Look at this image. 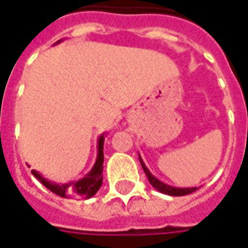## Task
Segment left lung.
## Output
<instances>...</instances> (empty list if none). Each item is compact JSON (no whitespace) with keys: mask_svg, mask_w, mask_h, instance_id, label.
Wrapping results in <instances>:
<instances>
[{"mask_svg":"<svg viewBox=\"0 0 248 248\" xmlns=\"http://www.w3.org/2000/svg\"><path fill=\"white\" fill-rule=\"evenodd\" d=\"M138 159H140V163H141V166H142L144 172H145V175L148 176L149 183H151L157 191H160V193H163V194L167 195H172V197H181V195H187L190 194V193L195 191V190H198V187H175V186H171V185H167L164 182H161L160 179H157V178L148 170V167L145 166L144 160H142V157H141L140 155H138Z\"/></svg>","mask_w":248,"mask_h":248,"instance_id":"1","label":"left lung"}]
</instances>
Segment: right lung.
I'll use <instances>...</instances> for the list:
<instances>
[{
  "mask_svg": "<svg viewBox=\"0 0 248 248\" xmlns=\"http://www.w3.org/2000/svg\"><path fill=\"white\" fill-rule=\"evenodd\" d=\"M60 42L62 40H58L57 43H60ZM104 137H106V133L100 134L97 138V156H96L95 164L91 168V171L78 181L69 182V183H55V182L46 179L45 176H42V173L35 170H32L31 172L33 173V176H36L38 181L42 182V185H45V187L53 191L54 194L63 197V198H89L97 193V190L100 188L103 183L102 173L103 161H104V155H103Z\"/></svg>",
  "mask_w": 248,
  "mask_h": 248,
  "instance_id": "right-lung-1",
  "label": "right lung"
}]
</instances>
